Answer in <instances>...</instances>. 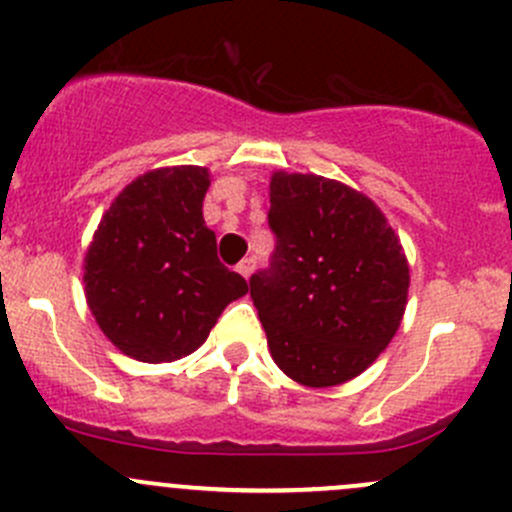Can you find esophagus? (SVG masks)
I'll use <instances>...</instances> for the list:
<instances>
[{"label": "esophagus", "instance_id": "obj_1", "mask_svg": "<svg viewBox=\"0 0 512 512\" xmlns=\"http://www.w3.org/2000/svg\"><path fill=\"white\" fill-rule=\"evenodd\" d=\"M237 272H240V275L247 280V277H250L252 272H255V257H245V260H242L240 265H237Z\"/></svg>", "mask_w": 512, "mask_h": 512}]
</instances>
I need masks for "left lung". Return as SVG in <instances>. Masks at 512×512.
Returning <instances> with one entry per match:
<instances>
[{
  "mask_svg": "<svg viewBox=\"0 0 512 512\" xmlns=\"http://www.w3.org/2000/svg\"><path fill=\"white\" fill-rule=\"evenodd\" d=\"M267 270L250 297L275 364L302 386L354 379L389 347L409 294V262L384 213L359 190L304 173L270 180Z\"/></svg>",
  "mask_w": 512,
  "mask_h": 512,
  "instance_id": "left-lung-1",
  "label": "left lung"
}]
</instances>
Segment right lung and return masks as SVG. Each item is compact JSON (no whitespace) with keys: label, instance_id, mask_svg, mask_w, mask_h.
<instances>
[{"label":"right lung","instance_id":"right-lung-1","mask_svg":"<svg viewBox=\"0 0 512 512\" xmlns=\"http://www.w3.org/2000/svg\"><path fill=\"white\" fill-rule=\"evenodd\" d=\"M208 168L138 175L98 223L84 260L86 302L101 332L138 361L195 352L247 282L218 260L203 220Z\"/></svg>","mask_w":512,"mask_h":512}]
</instances>
